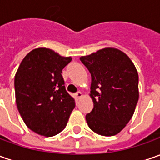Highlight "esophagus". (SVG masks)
I'll return each instance as SVG.
<instances>
[{
	"mask_svg": "<svg viewBox=\"0 0 160 160\" xmlns=\"http://www.w3.org/2000/svg\"><path fill=\"white\" fill-rule=\"evenodd\" d=\"M81 97H82V93H81V92L78 91L77 93H75V97H76L77 99H79V98H80Z\"/></svg>",
	"mask_w": 160,
	"mask_h": 160,
	"instance_id": "1",
	"label": "esophagus"
}]
</instances>
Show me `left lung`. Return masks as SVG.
Returning <instances> with one entry per match:
<instances>
[{
	"mask_svg": "<svg viewBox=\"0 0 160 160\" xmlns=\"http://www.w3.org/2000/svg\"><path fill=\"white\" fill-rule=\"evenodd\" d=\"M80 59L91 74L94 107L86 115L87 123L98 135H117L131 119L138 102L135 66L125 53L113 48Z\"/></svg>",
	"mask_w": 160,
	"mask_h": 160,
	"instance_id": "left-lung-1",
	"label": "left lung"
}]
</instances>
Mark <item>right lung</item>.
Listing matches in <instances>:
<instances>
[{"label": "right lung", "mask_w": 160, "mask_h": 160, "mask_svg": "<svg viewBox=\"0 0 160 160\" xmlns=\"http://www.w3.org/2000/svg\"><path fill=\"white\" fill-rule=\"evenodd\" d=\"M72 61L46 48L29 52L15 76L16 102L28 128L54 136L66 127L75 101L65 89L62 70Z\"/></svg>", "instance_id": "right-lung-1"}]
</instances>
